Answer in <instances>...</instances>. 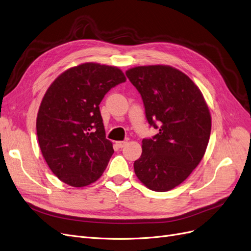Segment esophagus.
<instances>
[{
    "label": "esophagus",
    "instance_id": "1",
    "mask_svg": "<svg viewBox=\"0 0 251 251\" xmlns=\"http://www.w3.org/2000/svg\"><path fill=\"white\" fill-rule=\"evenodd\" d=\"M126 144H127V142H125V141L116 142V145H117V146H118L119 148H123L124 146H126Z\"/></svg>",
    "mask_w": 251,
    "mask_h": 251
}]
</instances>
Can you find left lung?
Masks as SVG:
<instances>
[{"mask_svg": "<svg viewBox=\"0 0 251 251\" xmlns=\"http://www.w3.org/2000/svg\"><path fill=\"white\" fill-rule=\"evenodd\" d=\"M126 76L142 96L148 123L159 131L142 142L134 161L140 181L155 192L174 189L203 157L212 129L209 109L199 87L173 67H134Z\"/></svg>", "mask_w": 251, "mask_h": 251, "instance_id": "obj_1", "label": "left lung"}]
</instances>
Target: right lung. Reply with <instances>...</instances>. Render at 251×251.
<instances>
[{"instance_id": "right-lung-1", "label": "right lung", "mask_w": 251, "mask_h": 251, "mask_svg": "<svg viewBox=\"0 0 251 251\" xmlns=\"http://www.w3.org/2000/svg\"><path fill=\"white\" fill-rule=\"evenodd\" d=\"M126 81L117 67L85 62L64 71L48 88L36 119L39 148L56 177L75 188L98 180L114 153L99 104Z\"/></svg>"}]
</instances>
